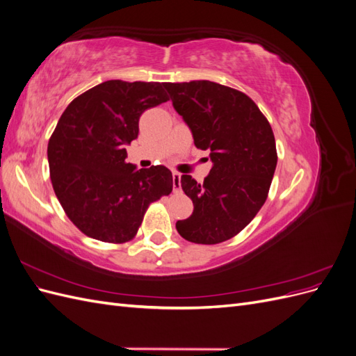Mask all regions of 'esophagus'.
Returning <instances> with one entry per match:
<instances>
[{"mask_svg": "<svg viewBox=\"0 0 356 356\" xmlns=\"http://www.w3.org/2000/svg\"><path fill=\"white\" fill-rule=\"evenodd\" d=\"M172 181H174V191H179V188H181V174H179V172H174V174H172Z\"/></svg>", "mask_w": 356, "mask_h": 356, "instance_id": "1", "label": "esophagus"}]
</instances>
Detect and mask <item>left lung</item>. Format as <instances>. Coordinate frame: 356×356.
Returning a JSON list of instances; mask_svg holds the SVG:
<instances>
[{"mask_svg": "<svg viewBox=\"0 0 356 356\" xmlns=\"http://www.w3.org/2000/svg\"><path fill=\"white\" fill-rule=\"evenodd\" d=\"M172 105L184 118L200 149H209L212 169L199 184L181 177L193 213L177 221L188 242L215 245L232 239L264 204L277 163L270 123L245 93L208 80L165 83Z\"/></svg>", "mask_w": 356, "mask_h": 356, "instance_id": "8db88e82", "label": "left lung"}]
</instances>
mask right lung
Listing matches in <instances>:
<instances>
[{
  "mask_svg": "<svg viewBox=\"0 0 356 356\" xmlns=\"http://www.w3.org/2000/svg\"><path fill=\"white\" fill-rule=\"evenodd\" d=\"M165 83L104 81L63 111L47 147L55 195L72 224L92 239L132 241L149 203L170 195L165 166L126 163V145L138 138L139 117L169 98Z\"/></svg>",
  "mask_w": 356,
  "mask_h": 356,
  "instance_id": "right-lung-1",
  "label": "right lung"
}]
</instances>
